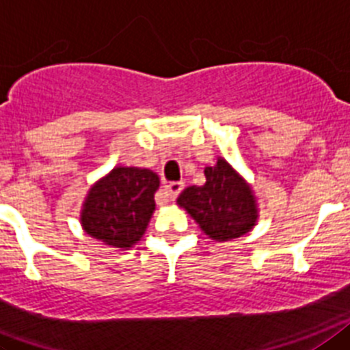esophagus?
Listing matches in <instances>:
<instances>
[{"label": "esophagus", "mask_w": 350, "mask_h": 350, "mask_svg": "<svg viewBox=\"0 0 350 350\" xmlns=\"http://www.w3.org/2000/svg\"><path fill=\"white\" fill-rule=\"evenodd\" d=\"M181 190H183V183H181V181H172V183H169L163 187V192L167 193V197H169V199H176Z\"/></svg>", "instance_id": "esophagus-1"}]
</instances>
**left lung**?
<instances>
[{
    "label": "left lung",
    "instance_id": "left-lung-1",
    "mask_svg": "<svg viewBox=\"0 0 350 350\" xmlns=\"http://www.w3.org/2000/svg\"><path fill=\"white\" fill-rule=\"evenodd\" d=\"M206 183L187 187L176 199L215 241H230L250 232L259 220L254 188L224 157L204 169Z\"/></svg>",
    "mask_w": 350,
    "mask_h": 350
}]
</instances>
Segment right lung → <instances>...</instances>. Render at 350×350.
<instances>
[{
  "label": "right lung",
  "mask_w": 350,
  "mask_h": 350,
  "mask_svg": "<svg viewBox=\"0 0 350 350\" xmlns=\"http://www.w3.org/2000/svg\"><path fill=\"white\" fill-rule=\"evenodd\" d=\"M157 172L116 165L91 185L81 206V227L111 248L130 250L144 236L154 213Z\"/></svg>",
  "instance_id": "1"
}]
</instances>
